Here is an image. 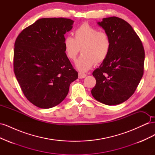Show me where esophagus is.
<instances>
[{"mask_svg": "<svg viewBox=\"0 0 155 155\" xmlns=\"http://www.w3.org/2000/svg\"><path fill=\"white\" fill-rule=\"evenodd\" d=\"M87 76V74H84V73H81V72H79L78 73V78L79 79H83L85 78Z\"/></svg>", "mask_w": 155, "mask_h": 155, "instance_id": "esophagus-1", "label": "esophagus"}]
</instances>
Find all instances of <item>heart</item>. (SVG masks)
Segmentation results:
<instances>
[{
	"instance_id": "1",
	"label": "heart",
	"mask_w": 155,
	"mask_h": 155,
	"mask_svg": "<svg viewBox=\"0 0 155 155\" xmlns=\"http://www.w3.org/2000/svg\"><path fill=\"white\" fill-rule=\"evenodd\" d=\"M63 45L67 58L74 61L81 50V55L76 66L81 72L87 71L94 64L103 63L109 55L111 41L105 31H99L88 23H83L74 31V38L67 36Z\"/></svg>"
}]
</instances>
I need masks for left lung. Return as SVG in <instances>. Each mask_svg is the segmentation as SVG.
<instances>
[{
  "label": "left lung",
  "instance_id": "left-lung-1",
  "mask_svg": "<svg viewBox=\"0 0 155 155\" xmlns=\"http://www.w3.org/2000/svg\"><path fill=\"white\" fill-rule=\"evenodd\" d=\"M97 24L109 35V55L93 72L96 84L91 93L102 104L115 105L132 96L143 74L145 51L141 40L127 22L117 17Z\"/></svg>",
  "mask_w": 155,
  "mask_h": 155
}]
</instances>
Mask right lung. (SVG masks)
I'll list each match as a JSON object with an SVG mask.
<instances>
[{
    "label": "right lung",
    "mask_w": 155,
    "mask_h": 155,
    "mask_svg": "<svg viewBox=\"0 0 155 155\" xmlns=\"http://www.w3.org/2000/svg\"><path fill=\"white\" fill-rule=\"evenodd\" d=\"M74 21L43 18L17 37L13 69L27 100L41 109L59 105L67 96L70 83L78 78L64 51V35Z\"/></svg>",
    "instance_id": "obj_1"
}]
</instances>
